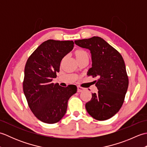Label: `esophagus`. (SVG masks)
I'll return each mask as SVG.
<instances>
[{
	"mask_svg": "<svg viewBox=\"0 0 147 147\" xmlns=\"http://www.w3.org/2000/svg\"><path fill=\"white\" fill-rule=\"evenodd\" d=\"M83 90H84V88H82V87H81L80 86H77V91H78V92H82L83 91Z\"/></svg>",
	"mask_w": 147,
	"mask_h": 147,
	"instance_id": "obj_1",
	"label": "esophagus"
}]
</instances>
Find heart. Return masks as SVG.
<instances>
[{
  "mask_svg": "<svg viewBox=\"0 0 147 147\" xmlns=\"http://www.w3.org/2000/svg\"><path fill=\"white\" fill-rule=\"evenodd\" d=\"M74 55H75V57L78 61L82 60V59L84 58H89V55L88 52L84 51V50H78V51L74 52Z\"/></svg>",
  "mask_w": 147,
  "mask_h": 147,
  "instance_id": "1",
  "label": "heart"
}]
</instances>
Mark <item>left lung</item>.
Returning <instances> with one entry per match:
<instances>
[{
    "mask_svg": "<svg viewBox=\"0 0 147 147\" xmlns=\"http://www.w3.org/2000/svg\"><path fill=\"white\" fill-rule=\"evenodd\" d=\"M74 43L91 52L92 67L87 75L98 78L95 81L98 92L92 93V99L86 103V111L96 120L109 119L120 110L128 87L124 59L100 37L75 40Z\"/></svg>",
    "mask_w": 147,
    "mask_h": 147,
    "instance_id": "1",
    "label": "left lung"
}]
</instances>
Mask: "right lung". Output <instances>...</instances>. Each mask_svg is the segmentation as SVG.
I'll return each mask as SVG.
<instances>
[{
  "label": "right lung",
  "mask_w": 147,
  "mask_h": 147,
  "mask_svg": "<svg viewBox=\"0 0 147 147\" xmlns=\"http://www.w3.org/2000/svg\"><path fill=\"white\" fill-rule=\"evenodd\" d=\"M73 47V41L48 40L26 61L23 92L31 111L43 123L54 124L60 121L66 112L69 98L77 91L76 85L62 87L52 83L62 58Z\"/></svg>",
  "instance_id": "add662e5"
}]
</instances>
